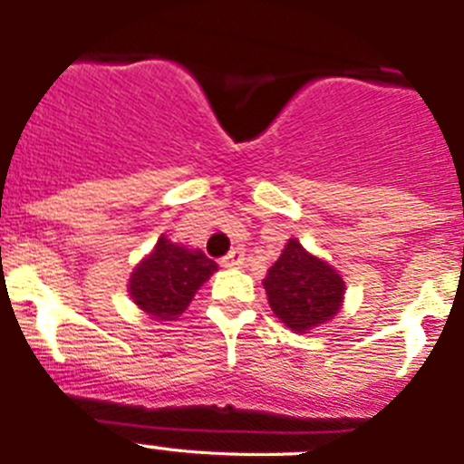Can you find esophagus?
I'll return each instance as SVG.
<instances>
[{
	"instance_id": "1",
	"label": "esophagus",
	"mask_w": 464,
	"mask_h": 464,
	"mask_svg": "<svg viewBox=\"0 0 464 464\" xmlns=\"http://www.w3.org/2000/svg\"><path fill=\"white\" fill-rule=\"evenodd\" d=\"M219 263H222V267H228V269L240 267V265L245 263V251H240V249H231V251H228L227 256H224L222 260H219Z\"/></svg>"
}]
</instances>
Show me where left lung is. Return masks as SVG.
I'll return each instance as SVG.
<instances>
[{"label": "left lung", "mask_w": 464, "mask_h": 464, "mask_svg": "<svg viewBox=\"0 0 464 464\" xmlns=\"http://www.w3.org/2000/svg\"><path fill=\"white\" fill-rule=\"evenodd\" d=\"M274 314L296 333L326 324L340 310L344 281L317 256L308 254L296 237H290L263 281Z\"/></svg>", "instance_id": "left-lung-1"}]
</instances>
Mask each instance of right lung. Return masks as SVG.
<instances>
[{
	"label": "right lung",
	"mask_w": 464,
	"mask_h": 464,
	"mask_svg": "<svg viewBox=\"0 0 464 464\" xmlns=\"http://www.w3.org/2000/svg\"><path fill=\"white\" fill-rule=\"evenodd\" d=\"M215 269L218 263L204 251L186 249L160 236L154 251L131 272L129 295L151 319L172 322L190 305L195 292L213 276Z\"/></svg>",
	"instance_id": "right-lung-1"
}]
</instances>
